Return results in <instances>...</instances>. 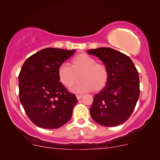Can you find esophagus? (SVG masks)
<instances>
[{"instance_id": "obj_1", "label": "esophagus", "mask_w": 160, "mask_h": 160, "mask_svg": "<svg viewBox=\"0 0 160 160\" xmlns=\"http://www.w3.org/2000/svg\"><path fill=\"white\" fill-rule=\"evenodd\" d=\"M76 96H77V98H78V100L81 99V98L82 97V95H77Z\"/></svg>"}]
</instances>
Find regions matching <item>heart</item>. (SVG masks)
<instances>
[{"label":"heart","mask_w":160,"mask_h":160,"mask_svg":"<svg viewBox=\"0 0 160 160\" xmlns=\"http://www.w3.org/2000/svg\"><path fill=\"white\" fill-rule=\"evenodd\" d=\"M96 62L95 58L86 53H80L75 56L71 61V66L61 65L59 67V80L65 86L71 87L80 78L81 80L72 88V91H101L107 86L109 74L107 65Z\"/></svg>","instance_id":"heart-1"}]
</instances>
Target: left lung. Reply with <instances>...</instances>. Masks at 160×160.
<instances>
[{"mask_svg":"<svg viewBox=\"0 0 160 160\" xmlns=\"http://www.w3.org/2000/svg\"><path fill=\"white\" fill-rule=\"evenodd\" d=\"M98 57L109 70L107 86L95 95L90 115L98 124L115 127L130 118L139 97V78L128 56L110 48L87 51Z\"/></svg>","mask_w":160,"mask_h":160,"instance_id":"8db88e82","label":"left lung"}]
</instances>
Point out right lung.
<instances>
[{
    "label": "right lung",
    "mask_w": 160,
    "mask_h": 160,
    "mask_svg": "<svg viewBox=\"0 0 160 160\" xmlns=\"http://www.w3.org/2000/svg\"><path fill=\"white\" fill-rule=\"evenodd\" d=\"M74 52L48 48L30 56L22 65L19 99L28 118L39 128H59L72 118L78 99L59 82L58 68Z\"/></svg>",
    "instance_id": "1"
}]
</instances>
